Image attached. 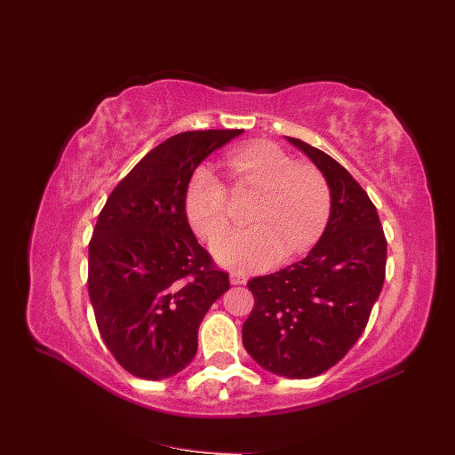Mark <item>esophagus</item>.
<instances>
[{
  "mask_svg": "<svg viewBox=\"0 0 455 455\" xmlns=\"http://www.w3.org/2000/svg\"><path fill=\"white\" fill-rule=\"evenodd\" d=\"M230 283L232 284H243L245 283V275L240 274V272H230Z\"/></svg>",
  "mask_w": 455,
  "mask_h": 455,
  "instance_id": "34e87169",
  "label": "esophagus"
}]
</instances>
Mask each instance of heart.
I'll use <instances>...</instances> for the list:
<instances>
[{"label": "heart", "instance_id": "b5f03b06", "mask_svg": "<svg viewBox=\"0 0 455 455\" xmlns=\"http://www.w3.org/2000/svg\"><path fill=\"white\" fill-rule=\"evenodd\" d=\"M228 166L264 195L249 215L253 227L227 232L212 245L219 264L260 272L304 253L321 236L330 213V189L321 172L299 166L287 151L266 140L232 149ZM185 212L204 240H215L228 227V191L213 168L198 166L191 176Z\"/></svg>", "mask_w": 455, "mask_h": 455}]
</instances>
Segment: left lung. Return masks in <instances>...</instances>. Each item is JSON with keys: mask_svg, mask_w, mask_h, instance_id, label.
<instances>
[{"mask_svg": "<svg viewBox=\"0 0 455 455\" xmlns=\"http://www.w3.org/2000/svg\"><path fill=\"white\" fill-rule=\"evenodd\" d=\"M287 140L323 172L330 217L306 259L247 283L255 307L242 338L266 371L311 379L338 363L365 330L382 291L386 238L377 208L347 168L304 140Z\"/></svg>", "mask_w": 455, "mask_h": 455, "instance_id": "obj_1", "label": "left lung"}]
</instances>
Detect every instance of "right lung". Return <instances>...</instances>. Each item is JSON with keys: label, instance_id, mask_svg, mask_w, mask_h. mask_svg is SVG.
<instances>
[{"label": "right lung", "instance_id": "right-lung-1", "mask_svg": "<svg viewBox=\"0 0 455 455\" xmlns=\"http://www.w3.org/2000/svg\"><path fill=\"white\" fill-rule=\"evenodd\" d=\"M242 129L174 134L116 185L90 242L88 291L100 338L125 371L180 373L196 355L198 326L230 287L185 213L195 168Z\"/></svg>", "mask_w": 455, "mask_h": 455}]
</instances>
